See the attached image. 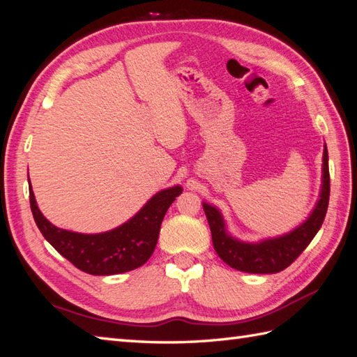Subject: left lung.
<instances>
[{
  "mask_svg": "<svg viewBox=\"0 0 357 357\" xmlns=\"http://www.w3.org/2000/svg\"><path fill=\"white\" fill-rule=\"evenodd\" d=\"M324 183L321 199L317 202L316 208L313 210L312 216L291 233L285 236L264 241L261 244H245L233 239L225 233V227L222 216L219 211L204 204V211H206L207 221L210 225L211 239H213V247L219 257L229 264L231 268L245 273H257V275H265V273H279L285 270L288 265H291L299 255L308 247L310 242L313 241L316 233L319 231L321 225L325 219V213L328 208L330 199V172H328V151L327 147L324 149Z\"/></svg>",
  "mask_w": 357,
  "mask_h": 357,
  "instance_id": "8db88e82",
  "label": "left lung"
}]
</instances>
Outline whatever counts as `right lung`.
Returning a JSON list of instances; mask_svg holds the SVG:
<instances>
[{
	"label": "right lung",
	"instance_id": "obj_1",
	"mask_svg": "<svg viewBox=\"0 0 357 357\" xmlns=\"http://www.w3.org/2000/svg\"><path fill=\"white\" fill-rule=\"evenodd\" d=\"M30 183V181H29ZM30 208L38 229L50 245L89 275H118L141 267L155 252L159 229L181 187L156 193L138 215L118 229L100 234H81L52 225L36 206L32 187H29Z\"/></svg>",
	"mask_w": 357,
	"mask_h": 357
}]
</instances>
